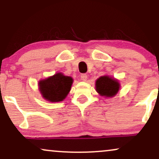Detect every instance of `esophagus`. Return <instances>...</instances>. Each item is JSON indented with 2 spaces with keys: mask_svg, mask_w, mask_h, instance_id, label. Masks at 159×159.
Wrapping results in <instances>:
<instances>
[{
  "mask_svg": "<svg viewBox=\"0 0 159 159\" xmlns=\"http://www.w3.org/2000/svg\"><path fill=\"white\" fill-rule=\"evenodd\" d=\"M87 75L86 74H81V79L82 80V81H85L86 80H87Z\"/></svg>",
  "mask_w": 159,
  "mask_h": 159,
  "instance_id": "obj_1",
  "label": "esophagus"
}]
</instances>
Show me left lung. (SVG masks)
<instances>
[{"instance_id":"1","label":"left lung","mask_w":159,"mask_h":159,"mask_svg":"<svg viewBox=\"0 0 159 159\" xmlns=\"http://www.w3.org/2000/svg\"><path fill=\"white\" fill-rule=\"evenodd\" d=\"M96 88L101 96L112 97L119 91L120 84L114 78L108 76H102L96 82Z\"/></svg>"}]
</instances>
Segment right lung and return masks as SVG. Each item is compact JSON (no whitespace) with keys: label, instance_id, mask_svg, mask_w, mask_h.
<instances>
[{"label":"right lung","instance_id":"add662e5","mask_svg":"<svg viewBox=\"0 0 159 159\" xmlns=\"http://www.w3.org/2000/svg\"><path fill=\"white\" fill-rule=\"evenodd\" d=\"M73 80L69 76H65L62 73L39 81V90L43 98L48 101L61 102L66 97L70 91Z\"/></svg>","mask_w":159,"mask_h":159}]
</instances>
